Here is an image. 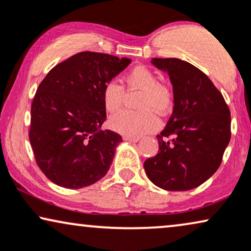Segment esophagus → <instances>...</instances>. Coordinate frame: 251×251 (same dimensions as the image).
<instances>
[{
    "mask_svg": "<svg viewBox=\"0 0 251 251\" xmlns=\"http://www.w3.org/2000/svg\"><path fill=\"white\" fill-rule=\"evenodd\" d=\"M123 139L125 140V141H129V142H138L140 140L139 136H129V135H124Z\"/></svg>",
    "mask_w": 251,
    "mask_h": 251,
    "instance_id": "1",
    "label": "esophagus"
}]
</instances>
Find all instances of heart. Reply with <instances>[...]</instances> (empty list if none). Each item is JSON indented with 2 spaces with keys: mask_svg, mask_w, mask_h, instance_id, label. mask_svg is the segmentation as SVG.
Returning <instances> with one entry per match:
<instances>
[{
  "mask_svg": "<svg viewBox=\"0 0 251 251\" xmlns=\"http://www.w3.org/2000/svg\"><path fill=\"white\" fill-rule=\"evenodd\" d=\"M126 91H141L136 102L139 111L126 110L110 119V127L124 135L140 136L158 127L159 115L169 112L173 105V92L166 83L159 82L157 75L146 66H136L124 76ZM125 92L116 81H108L103 87L102 101L105 111L115 113L123 106Z\"/></svg>",
  "mask_w": 251,
  "mask_h": 251,
  "instance_id": "heart-1",
  "label": "heart"
}]
</instances>
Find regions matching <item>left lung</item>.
<instances>
[{
    "label": "left lung",
    "mask_w": 251,
    "mask_h": 251,
    "mask_svg": "<svg viewBox=\"0 0 251 251\" xmlns=\"http://www.w3.org/2000/svg\"><path fill=\"white\" fill-rule=\"evenodd\" d=\"M168 72L175 106L165 128L157 135L159 150L143 163L156 186L171 192L195 188L222 164L230 139V112L209 76L178 58H152Z\"/></svg>",
    "instance_id": "8db88e82"
}]
</instances>
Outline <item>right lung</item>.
<instances>
[{"mask_svg": "<svg viewBox=\"0 0 251 251\" xmlns=\"http://www.w3.org/2000/svg\"><path fill=\"white\" fill-rule=\"evenodd\" d=\"M132 62L82 51L50 70L31 105L28 138L35 162L50 181L76 189L106 175L118 133L104 129L103 87Z\"/></svg>", "mask_w": 251, "mask_h": 251, "instance_id": "obj_1", "label": "right lung"}]
</instances>
